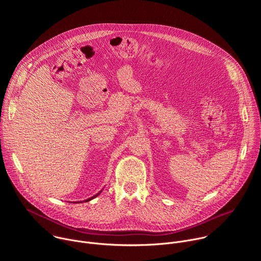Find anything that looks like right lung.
I'll use <instances>...</instances> for the list:
<instances>
[{
	"label": "right lung",
	"mask_w": 261,
	"mask_h": 261,
	"mask_svg": "<svg viewBox=\"0 0 261 261\" xmlns=\"http://www.w3.org/2000/svg\"><path fill=\"white\" fill-rule=\"evenodd\" d=\"M102 191V190H101ZM101 191L100 192H98L96 195H94V196H92V197H90V198H88V199H86V200H84V201H77V202H88V201H90V200H92V199H94L95 197H97L100 193H101Z\"/></svg>",
	"instance_id": "obj_1"
}]
</instances>
